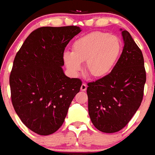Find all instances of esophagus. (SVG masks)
Masks as SVG:
<instances>
[{
  "label": "esophagus",
  "instance_id": "esophagus-1",
  "mask_svg": "<svg viewBox=\"0 0 155 155\" xmlns=\"http://www.w3.org/2000/svg\"><path fill=\"white\" fill-rule=\"evenodd\" d=\"M87 86L86 85V84L83 83L82 85H81V90H82V91H86V90H87Z\"/></svg>",
  "mask_w": 155,
  "mask_h": 155
}]
</instances>
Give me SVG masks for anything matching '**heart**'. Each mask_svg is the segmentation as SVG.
Segmentation results:
<instances>
[{"instance_id": "heart-1", "label": "heart", "mask_w": 155, "mask_h": 155, "mask_svg": "<svg viewBox=\"0 0 155 155\" xmlns=\"http://www.w3.org/2000/svg\"><path fill=\"white\" fill-rule=\"evenodd\" d=\"M120 52L118 38L105 32L95 31L76 40L72 44L71 53L63 55L67 69L78 75L86 62V71L93 78H102L112 69Z\"/></svg>"}]
</instances>
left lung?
Masks as SVG:
<instances>
[{"label":"left lung","instance_id":"obj_1","mask_svg":"<svg viewBox=\"0 0 155 155\" xmlns=\"http://www.w3.org/2000/svg\"><path fill=\"white\" fill-rule=\"evenodd\" d=\"M124 48L111 72L87 84L88 111L95 127L112 133L123 129L142 101L146 73L142 53L127 31L120 29Z\"/></svg>","mask_w":155,"mask_h":155}]
</instances>
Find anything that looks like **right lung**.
<instances>
[{
    "instance_id": "add662e5",
    "label": "right lung",
    "mask_w": 155,
    "mask_h": 155,
    "mask_svg": "<svg viewBox=\"0 0 155 155\" xmlns=\"http://www.w3.org/2000/svg\"><path fill=\"white\" fill-rule=\"evenodd\" d=\"M81 31L74 25L39 28L15 56L10 76L12 103L22 123L35 133L57 131L80 91L81 80L67 77L62 67L65 48Z\"/></svg>"
}]
</instances>
